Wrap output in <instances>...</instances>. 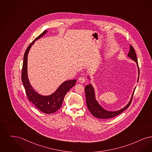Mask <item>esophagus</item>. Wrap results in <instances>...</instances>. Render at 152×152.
Instances as JSON below:
<instances>
[{"instance_id":"obj_1","label":"esophagus","mask_w":152,"mask_h":152,"mask_svg":"<svg viewBox=\"0 0 152 152\" xmlns=\"http://www.w3.org/2000/svg\"><path fill=\"white\" fill-rule=\"evenodd\" d=\"M78 80H79V82L80 83H84L86 81V78H85V77H84L83 76H81V77H79Z\"/></svg>"}]
</instances>
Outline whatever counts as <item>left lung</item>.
<instances>
[{
  "mask_svg": "<svg viewBox=\"0 0 152 152\" xmlns=\"http://www.w3.org/2000/svg\"><path fill=\"white\" fill-rule=\"evenodd\" d=\"M128 56L136 62L137 65L138 67L139 75L140 71H139L137 58L136 54L134 51V49L132 45H130L129 51V53L128 54ZM139 76L138 77L137 82H139ZM135 89H136V87L134 89V91L133 92L131 99L130 100L129 102L128 103V104L126 107H124L123 108L120 110L119 111H108L105 110L104 108H103L101 106H100L98 102L96 100L94 88L92 85L91 84H90L88 85H87L85 87V94H86V104H87V108L94 116H95L97 118H99V119H110V118H112L113 117H115V116L119 115V114H120L121 112L125 111L126 109L128 108L129 107V106H130V104H131V102H132V98L133 96V94H134Z\"/></svg>",
  "mask_w": 152,
  "mask_h": 152,
  "instance_id": "8db88e82",
  "label": "left lung"
}]
</instances>
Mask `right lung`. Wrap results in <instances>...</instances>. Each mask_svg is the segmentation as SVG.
<instances>
[{
    "mask_svg": "<svg viewBox=\"0 0 152 152\" xmlns=\"http://www.w3.org/2000/svg\"><path fill=\"white\" fill-rule=\"evenodd\" d=\"M47 32V31L37 37L31 44L28 46L24 56V60L23 64V68L21 72V80L26 90L28 99L31 102L35 107L41 111L47 114L52 113L56 112L61 107L64 99L66 93L75 85L76 79L67 80L64 82L59 86L57 90L50 95L42 96L36 93L31 86L27 74V57L28 54L31 47L34 44V41L40 39Z\"/></svg>",
    "mask_w": 152,
    "mask_h": 152,
    "instance_id": "right-lung-1",
    "label": "right lung"
}]
</instances>
